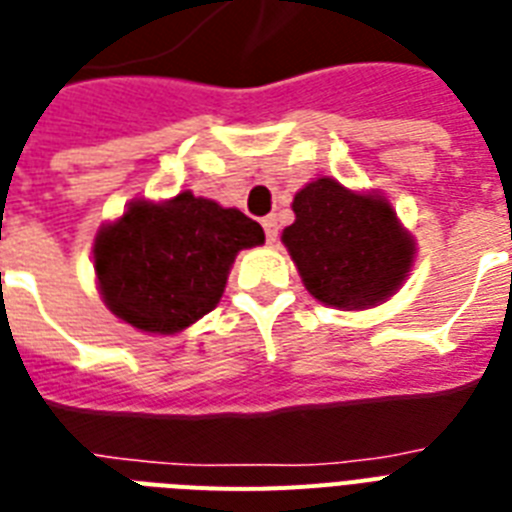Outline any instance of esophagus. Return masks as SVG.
<instances>
[{"label":"esophagus","instance_id":"obj_1","mask_svg":"<svg viewBox=\"0 0 512 512\" xmlns=\"http://www.w3.org/2000/svg\"><path fill=\"white\" fill-rule=\"evenodd\" d=\"M261 227L267 232V243H277V235H280V224H277V216H264L261 219Z\"/></svg>","mask_w":512,"mask_h":512}]
</instances>
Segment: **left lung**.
<instances>
[{
  "label": "left lung",
  "instance_id": "8db88e82",
  "mask_svg": "<svg viewBox=\"0 0 512 512\" xmlns=\"http://www.w3.org/2000/svg\"><path fill=\"white\" fill-rule=\"evenodd\" d=\"M296 222L282 243L306 290L338 309H367L394 293L410 272L412 237L378 195H357L317 179L293 198Z\"/></svg>",
  "mask_w": 512,
  "mask_h": 512
}]
</instances>
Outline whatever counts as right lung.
<instances>
[{"instance_id": "obj_1", "label": "right lung", "mask_w": 512, "mask_h": 512, "mask_svg": "<svg viewBox=\"0 0 512 512\" xmlns=\"http://www.w3.org/2000/svg\"><path fill=\"white\" fill-rule=\"evenodd\" d=\"M264 230L237 208L179 192L169 203L137 200L94 240L100 293L116 317L145 333H179L219 304L240 248Z\"/></svg>"}]
</instances>
